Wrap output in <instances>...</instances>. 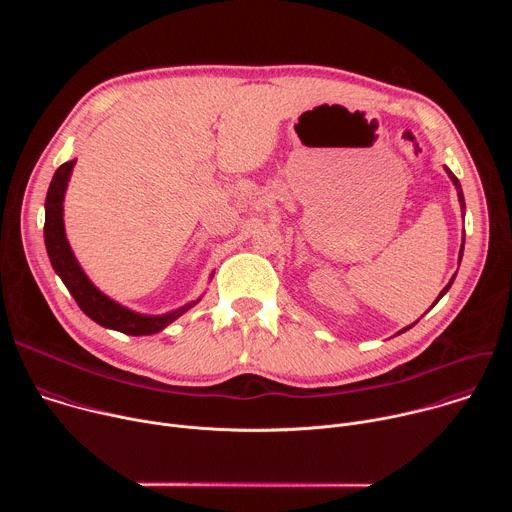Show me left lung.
Listing matches in <instances>:
<instances>
[{"label": "left lung", "instance_id": "left-lung-1", "mask_svg": "<svg viewBox=\"0 0 512 512\" xmlns=\"http://www.w3.org/2000/svg\"><path fill=\"white\" fill-rule=\"evenodd\" d=\"M444 170H446V174H448V176H450V180H452V184H454V186H456V192H458V200H460V208H462V212H464V210H466V202H464V192H462V186H460V180H458V178H456V176H454V174H452V170H450V168H448V166H444ZM462 241H464V237H462ZM462 255H464V243H462V247H460V259H458V261H462ZM454 279H456V275H454V277H452V279H450V283H448V285H446V287H444V289H442V291H440V296H437V300H435V302H433V306H435V304H437V302H440V300H442V298H444V296H446V294H448V289H450V287H452V283H454ZM413 326H415V322H413V324H409V326H407V328H403V330H399V332H397V334H403V332H407V330H409V328H413Z\"/></svg>", "mask_w": 512, "mask_h": 512}]
</instances>
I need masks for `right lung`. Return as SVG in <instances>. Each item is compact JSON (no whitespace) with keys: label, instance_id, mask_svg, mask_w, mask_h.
Listing matches in <instances>:
<instances>
[{"label":"right lung","instance_id":"obj_1","mask_svg":"<svg viewBox=\"0 0 512 512\" xmlns=\"http://www.w3.org/2000/svg\"><path fill=\"white\" fill-rule=\"evenodd\" d=\"M75 164L77 160H70L54 172L48 194H46V202H44V210H46L44 243L56 275L62 279V283L70 291V296L75 298L79 308L99 326L117 330L129 336H150V334L162 332L166 326H170L174 320H178L182 314L194 308L202 300V296L166 314H139L103 294V291L89 279V275L77 261L75 253H72L70 243L66 239V231H64V194H66L68 180L72 176V168H75Z\"/></svg>","mask_w":512,"mask_h":512}]
</instances>
